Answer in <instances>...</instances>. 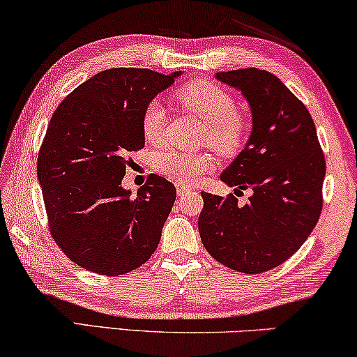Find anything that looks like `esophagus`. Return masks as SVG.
<instances>
[{"mask_svg": "<svg viewBox=\"0 0 357 357\" xmlns=\"http://www.w3.org/2000/svg\"><path fill=\"white\" fill-rule=\"evenodd\" d=\"M175 187H177V193H178V197H185V195L192 192V188H190L188 185H185V183H177V185H175Z\"/></svg>", "mask_w": 357, "mask_h": 357, "instance_id": "34e87169", "label": "esophagus"}]
</instances>
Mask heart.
<instances>
[{"label": "heart", "mask_w": 357, "mask_h": 357, "mask_svg": "<svg viewBox=\"0 0 357 357\" xmlns=\"http://www.w3.org/2000/svg\"><path fill=\"white\" fill-rule=\"evenodd\" d=\"M175 100L183 110L192 112L206 121L202 133V144L211 146L219 154L237 153L245 143L248 120L236 109V99L231 92L214 82L197 79L180 86L175 91ZM165 110L158 100H151L141 115V133L149 144L162 141ZM214 159L208 153H187L174 148L159 151L154 158V169L174 182L193 183L209 172Z\"/></svg>", "instance_id": "obj_1"}]
</instances>
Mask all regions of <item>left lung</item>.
I'll list each match as a JSON object with an SVG mask.
<instances>
[{
    "label": "left lung",
    "mask_w": 357,
    "mask_h": 357,
    "mask_svg": "<svg viewBox=\"0 0 357 357\" xmlns=\"http://www.w3.org/2000/svg\"><path fill=\"white\" fill-rule=\"evenodd\" d=\"M216 77L242 92L253 121L248 143L221 180L253 195L241 206L232 193L202 192L198 231L214 260L258 275L291 258L314 231L324 206L325 155L309 110L280 77L257 68Z\"/></svg>",
    "instance_id": "8db88e82"
}]
</instances>
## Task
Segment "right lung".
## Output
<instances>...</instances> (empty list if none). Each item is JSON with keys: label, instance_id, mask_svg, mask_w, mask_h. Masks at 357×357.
Instances as JSON below:
<instances>
[{"label": "right lung", "instance_id": "add662e5", "mask_svg": "<svg viewBox=\"0 0 357 357\" xmlns=\"http://www.w3.org/2000/svg\"><path fill=\"white\" fill-rule=\"evenodd\" d=\"M177 76L112 68L77 86L53 112L37 158L48 229L87 271L125 275L159 245L177 197L174 183L151 174L131 198L121 180L130 153L144 148V107Z\"/></svg>", "mask_w": 357, "mask_h": 357}]
</instances>
